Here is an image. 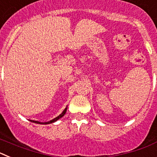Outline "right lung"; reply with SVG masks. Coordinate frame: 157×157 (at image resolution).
Listing matches in <instances>:
<instances>
[{
  "label": "right lung",
  "mask_w": 157,
  "mask_h": 157,
  "mask_svg": "<svg viewBox=\"0 0 157 157\" xmlns=\"http://www.w3.org/2000/svg\"><path fill=\"white\" fill-rule=\"evenodd\" d=\"M67 108H66V109H65L64 110H63V112H62L61 114L59 115V116L56 117V118H55V119H53V120H50V121H49V122H46V123H40V122L34 121V120H30V122H33V123H39V124H49V123H54V122H56V120H59V119H60V118L63 117V116H64V114H65V113H66V112H67Z\"/></svg>",
  "instance_id": "right-lung-1"
}]
</instances>
